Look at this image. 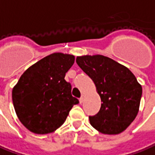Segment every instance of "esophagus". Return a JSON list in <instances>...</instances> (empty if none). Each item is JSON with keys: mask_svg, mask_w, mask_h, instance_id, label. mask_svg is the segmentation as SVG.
<instances>
[{"mask_svg": "<svg viewBox=\"0 0 155 155\" xmlns=\"http://www.w3.org/2000/svg\"><path fill=\"white\" fill-rule=\"evenodd\" d=\"M84 99H85V96L81 95V97H80V103L82 104V103H83V101H84Z\"/></svg>", "mask_w": 155, "mask_h": 155, "instance_id": "1", "label": "esophagus"}]
</instances>
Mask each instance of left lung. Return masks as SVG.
<instances>
[{
  "label": "left lung",
  "instance_id": "8db88e82",
  "mask_svg": "<svg viewBox=\"0 0 155 155\" xmlns=\"http://www.w3.org/2000/svg\"><path fill=\"white\" fill-rule=\"evenodd\" d=\"M79 67L93 81L103 104L90 123L104 134H119L135 120L142 86L129 69L103 55L76 58Z\"/></svg>",
  "mask_w": 155,
  "mask_h": 155
}]
</instances>
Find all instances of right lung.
I'll return each mask as SVG.
<instances>
[{"instance_id":"1","label":"right lung","mask_w":155,"mask_h":155,"mask_svg":"<svg viewBox=\"0 0 155 155\" xmlns=\"http://www.w3.org/2000/svg\"><path fill=\"white\" fill-rule=\"evenodd\" d=\"M74 57L52 53L29 67L12 89L16 114L34 133L47 134L62 126L79 100L71 95V84L64 80Z\"/></svg>"}]
</instances>
